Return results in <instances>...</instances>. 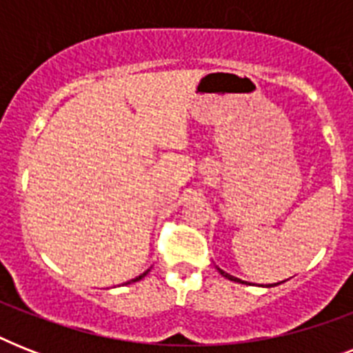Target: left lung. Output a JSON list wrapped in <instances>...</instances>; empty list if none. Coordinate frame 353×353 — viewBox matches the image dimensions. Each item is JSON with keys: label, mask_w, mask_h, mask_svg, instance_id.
I'll return each instance as SVG.
<instances>
[{"label": "left lung", "mask_w": 353, "mask_h": 353, "mask_svg": "<svg viewBox=\"0 0 353 353\" xmlns=\"http://www.w3.org/2000/svg\"><path fill=\"white\" fill-rule=\"evenodd\" d=\"M218 271H220V273H221V274H223V276H225V279L232 280V282H240V284H245V282H243V280H240V279H236V276H232V274L225 273V271H223V269H220V268H218ZM274 285H276V284H274ZM265 288H273V284H271V285H265Z\"/></svg>", "instance_id": "left-lung-1"}]
</instances>
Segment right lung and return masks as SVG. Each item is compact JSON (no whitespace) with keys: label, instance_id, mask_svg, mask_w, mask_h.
<instances>
[{"label":"right lung","instance_id":"right-lung-1","mask_svg":"<svg viewBox=\"0 0 353 353\" xmlns=\"http://www.w3.org/2000/svg\"><path fill=\"white\" fill-rule=\"evenodd\" d=\"M148 271H150V269H148ZM148 271H144V273H143V274H139L137 279H133V280H130V282H137V280L144 279V276H146V274H148Z\"/></svg>","mask_w":353,"mask_h":353}]
</instances>
